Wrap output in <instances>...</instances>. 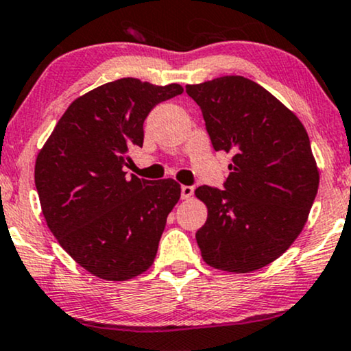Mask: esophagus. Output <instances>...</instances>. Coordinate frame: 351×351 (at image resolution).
Wrapping results in <instances>:
<instances>
[{
  "mask_svg": "<svg viewBox=\"0 0 351 351\" xmlns=\"http://www.w3.org/2000/svg\"><path fill=\"white\" fill-rule=\"evenodd\" d=\"M193 192H195V189H193L192 185H182V187H180V193H182L184 200H187V198L192 197Z\"/></svg>",
  "mask_w": 351,
  "mask_h": 351,
  "instance_id": "34e87169",
  "label": "esophagus"
}]
</instances>
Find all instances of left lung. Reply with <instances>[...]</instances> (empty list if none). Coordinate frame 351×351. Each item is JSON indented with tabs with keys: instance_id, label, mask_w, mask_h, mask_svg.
<instances>
[{
	"instance_id": "obj_1",
	"label": "left lung",
	"mask_w": 351,
	"mask_h": 351,
	"mask_svg": "<svg viewBox=\"0 0 351 351\" xmlns=\"http://www.w3.org/2000/svg\"><path fill=\"white\" fill-rule=\"evenodd\" d=\"M215 151H231L224 189L202 185L208 208L197 244L208 265L247 274L268 265L304 228L319 187L309 136L300 119L261 84L221 76L189 84Z\"/></svg>"
}]
</instances>
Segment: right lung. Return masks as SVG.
<instances>
[{
	"label": "right lung",
	"mask_w": 351,
	"mask_h": 351,
	"mask_svg": "<svg viewBox=\"0 0 351 351\" xmlns=\"http://www.w3.org/2000/svg\"><path fill=\"white\" fill-rule=\"evenodd\" d=\"M184 93L122 77L77 97L36 161L47 226L81 267L123 281L154 262L167 215L180 198L172 179L127 176V153L143 146V123L159 102Z\"/></svg>",
	"instance_id": "add662e5"
}]
</instances>
